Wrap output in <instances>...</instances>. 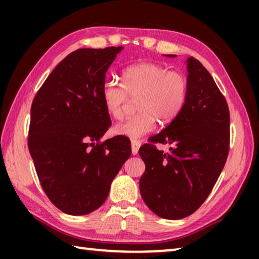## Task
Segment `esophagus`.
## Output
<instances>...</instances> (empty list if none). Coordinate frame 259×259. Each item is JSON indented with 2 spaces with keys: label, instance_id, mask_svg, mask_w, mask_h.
Listing matches in <instances>:
<instances>
[{
  "label": "esophagus",
  "instance_id": "esophagus-1",
  "mask_svg": "<svg viewBox=\"0 0 259 259\" xmlns=\"http://www.w3.org/2000/svg\"><path fill=\"white\" fill-rule=\"evenodd\" d=\"M139 147H140V142H139V140H136V139L131 140V151H133V154L134 155L137 154Z\"/></svg>",
  "mask_w": 259,
  "mask_h": 259
}]
</instances>
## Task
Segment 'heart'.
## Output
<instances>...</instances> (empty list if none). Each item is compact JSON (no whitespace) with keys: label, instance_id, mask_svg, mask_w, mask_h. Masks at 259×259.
I'll use <instances>...</instances> for the list:
<instances>
[{"label":"heart","instance_id":"b5f03b06","mask_svg":"<svg viewBox=\"0 0 259 259\" xmlns=\"http://www.w3.org/2000/svg\"><path fill=\"white\" fill-rule=\"evenodd\" d=\"M123 83L107 80L102 88L105 109L113 119L120 120L128 99L135 98L137 113L114 125V134L139 138L162 123L172 121L182 112L188 95V80L179 71L166 69L160 64L138 63L122 73Z\"/></svg>","mask_w":259,"mask_h":259}]
</instances>
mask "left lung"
Wrapping results in <instances>:
<instances>
[{
	"mask_svg": "<svg viewBox=\"0 0 259 259\" xmlns=\"http://www.w3.org/2000/svg\"><path fill=\"white\" fill-rule=\"evenodd\" d=\"M169 57H172L168 55ZM188 95L182 112L139 148L144 202L157 216L182 219L208 198L230 151V111L224 95L198 59H187ZM156 143H168V152Z\"/></svg>",
	"mask_w": 259,
	"mask_h": 259,
	"instance_id": "8db88e82",
	"label": "left lung"
}]
</instances>
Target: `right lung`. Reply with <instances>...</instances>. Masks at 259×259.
Here are the masks:
<instances>
[{
	"label": "right lung",
	"mask_w": 259,
	"mask_h": 259,
	"mask_svg": "<svg viewBox=\"0 0 259 259\" xmlns=\"http://www.w3.org/2000/svg\"><path fill=\"white\" fill-rule=\"evenodd\" d=\"M121 50L71 52L33 99L28 150L43 191L65 213L80 216L98 209L131 155L125 136L100 142L112 124L102 99L105 74Z\"/></svg>",
	"instance_id": "1"
}]
</instances>
